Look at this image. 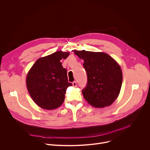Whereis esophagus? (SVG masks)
<instances>
[{"mask_svg": "<svg viewBox=\"0 0 150 150\" xmlns=\"http://www.w3.org/2000/svg\"><path fill=\"white\" fill-rule=\"evenodd\" d=\"M72 85H73V86L74 87H76V86H77V84H76V81H74V82H73V83H72Z\"/></svg>", "mask_w": 150, "mask_h": 150, "instance_id": "obj_1", "label": "esophagus"}]
</instances>
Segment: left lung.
<instances>
[{"label":"left lung","instance_id":"obj_1","mask_svg":"<svg viewBox=\"0 0 150 150\" xmlns=\"http://www.w3.org/2000/svg\"><path fill=\"white\" fill-rule=\"evenodd\" d=\"M84 61L88 83L82 91L85 100L95 108L111 105L119 96L123 75L120 66L111 56L104 52L74 50Z\"/></svg>","mask_w":150,"mask_h":150}]
</instances>
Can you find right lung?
Instances as JSON below:
<instances>
[{"label": "right lung", "instance_id": "add662e5", "mask_svg": "<svg viewBox=\"0 0 150 150\" xmlns=\"http://www.w3.org/2000/svg\"><path fill=\"white\" fill-rule=\"evenodd\" d=\"M69 52L58 51L39 58L27 75L26 84L30 97L40 108L52 110L64 102L69 86L67 70L60 61L66 59Z\"/></svg>", "mask_w": 150, "mask_h": 150}]
</instances>
